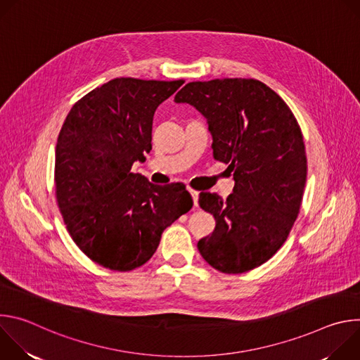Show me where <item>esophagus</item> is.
Masks as SVG:
<instances>
[{
    "mask_svg": "<svg viewBox=\"0 0 360 360\" xmlns=\"http://www.w3.org/2000/svg\"><path fill=\"white\" fill-rule=\"evenodd\" d=\"M188 191H189V193H191V196H192V199H193V205H195V207H198V195H199V192L195 191V189H192V188H189Z\"/></svg>",
    "mask_w": 360,
    "mask_h": 360,
    "instance_id": "1",
    "label": "esophagus"
}]
</instances>
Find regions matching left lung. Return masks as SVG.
<instances>
[{
    "label": "left lung",
    "mask_w": 360,
    "mask_h": 360,
    "mask_svg": "<svg viewBox=\"0 0 360 360\" xmlns=\"http://www.w3.org/2000/svg\"><path fill=\"white\" fill-rule=\"evenodd\" d=\"M175 102L207 118L214 158L229 164L235 181L225 200L199 193V207L217 222L198 242L199 253L224 274L261 266L283 245L300 210L307 165L296 118L258 79L189 82Z\"/></svg>",
    "instance_id": "1"
}]
</instances>
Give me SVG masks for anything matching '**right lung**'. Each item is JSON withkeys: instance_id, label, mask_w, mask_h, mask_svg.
Wrapping results in <instances>:
<instances>
[{"instance_id": "1", "label": "right lung", "mask_w": 360, "mask_h": 360, "mask_svg": "<svg viewBox=\"0 0 360 360\" xmlns=\"http://www.w3.org/2000/svg\"><path fill=\"white\" fill-rule=\"evenodd\" d=\"M185 81L115 78L71 108L56 148V193L77 246L98 265L132 271L150 259L162 232L192 208L182 184L131 172L152 149L157 108Z\"/></svg>"}]
</instances>
